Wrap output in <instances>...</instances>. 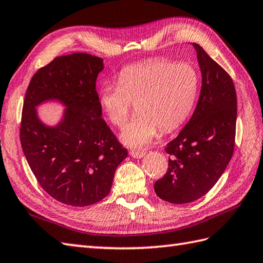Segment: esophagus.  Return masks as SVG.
I'll return each instance as SVG.
<instances>
[{
    "label": "esophagus",
    "instance_id": "34e87169",
    "mask_svg": "<svg viewBox=\"0 0 263 263\" xmlns=\"http://www.w3.org/2000/svg\"><path fill=\"white\" fill-rule=\"evenodd\" d=\"M130 155L133 157H136V159H141V157H143L145 155V151H142V149H132L130 151Z\"/></svg>",
    "mask_w": 263,
    "mask_h": 263
}]
</instances>
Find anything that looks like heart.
Returning a JSON list of instances; mask_svg holds the SVG:
<instances>
[{
  "label": "heart",
  "mask_w": 263,
  "mask_h": 263,
  "mask_svg": "<svg viewBox=\"0 0 263 263\" xmlns=\"http://www.w3.org/2000/svg\"><path fill=\"white\" fill-rule=\"evenodd\" d=\"M199 79L189 63L155 58L133 64L119 73L118 84H104L99 102L109 121L124 126L136 103L137 115L121 133L128 146L148 144L159 132L177 129L194 109Z\"/></svg>",
  "instance_id": "heart-1"
}]
</instances>
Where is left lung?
I'll use <instances>...</instances> for the list:
<instances>
[{"mask_svg": "<svg viewBox=\"0 0 263 263\" xmlns=\"http://www.w3.org/2000/svg\"><path fill=\"white\" fill-rule=\"evenodd\" d=\"M202 84L195 112L166 145L168 167L154 183L161 199L186 203L199 199L217 182L233 156L236 130V92L233 80L198 44Z\"/></svg>", "mask_w": 263, "mask_h": 263, "instance_id": "8db88e82", "label": "left lung"}]
</instances>
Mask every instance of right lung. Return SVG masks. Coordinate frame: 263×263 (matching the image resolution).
<instances>
[{
    "label": "right lung",
    "instance_id": "right-lung-1",
    "mask_svg": "<svg viewBox=\"0 0 263 263\" xmlns=\"http://www.w3.org/2000/svg\"><path fill=\"white\" fill-rule=\"evenodd\" d=\"M102 58L85 52L60 56L39 68L22 107L20 142L42 188L65 205L90 206L106 197L117 166L128 152L101 118L96 90ZM58 100L67 107L62 121L48 127L35 107Z\"/></svg>",
    "mask_w": 263,
    "mask_h": 263
}]
</instances>
